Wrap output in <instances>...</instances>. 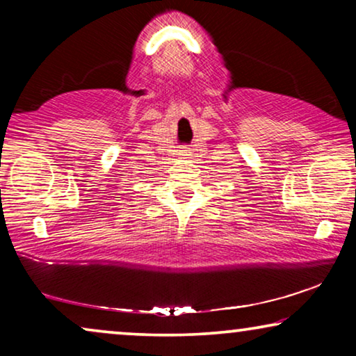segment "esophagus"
Here are the masks:
<instances>
[{
    "instance_id": "obj_1",
    "label": "esophagus",
    "mask_w": 356,
    "mask_h": 356,
    "mask_svg": "<svg viewBox=\"0 0 356 356\" xmlns=\"http://www.w3.org/2000/svg\"><path fill=\"white\" fill-rule=\"evenodd\" d=\"M179 154H181V155H189V154L186 152V150H181V152H179Z\"/></svg>"
}]
</instances>
